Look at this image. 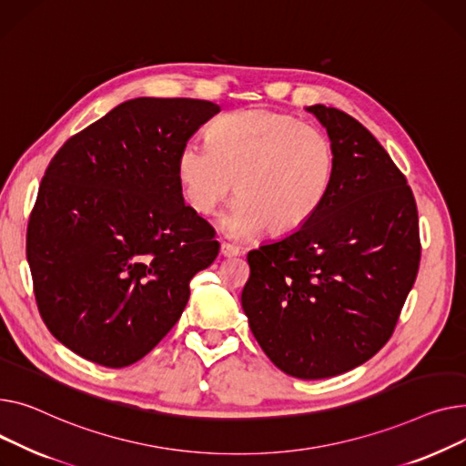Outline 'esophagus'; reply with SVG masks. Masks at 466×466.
<instances>
[{
	"mask_svg": "<svg viewBox=\"0 0 466 466\" xmlns=\"http://www.w3.org/2000/svg\"><path fill=\"white\" fill-rule=\"evenodd\" d=\"M220 252L224 258H235V256H240V248L235 244H229V242H222L220 246Z\"/></svg>",
	"mask_w": 466,
	"mask_h": 466,
	"instance_id": "esophagus-1",
	"label": "esophagus"
}]
</instances>
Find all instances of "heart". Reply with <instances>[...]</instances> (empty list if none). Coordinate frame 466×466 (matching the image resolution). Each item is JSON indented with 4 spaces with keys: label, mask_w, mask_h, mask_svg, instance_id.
Returning <instances> with one entry per match:
<instances>
[{
    "label": "heart",
    "mask_w": 466,
    "mask_h": 466,
    "mask_svg": "<svg viewBox=\"0 0 466 466\" xmlns=\"http://www.w3.org/2000/svg\"><path fill=\"white\" fill-rule=\"evenodd\" d=\"M337 147L329 133L291 115L246 108L218 120L210 141L189 137L177 157L186 203L210 214L237 184L224 229L244 238L265 228L284 235L307 226L329 196Z\"/></svg>",
    "instance_id": "1"
}]
</instances>
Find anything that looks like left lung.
Wrapping results in <instances>:
<instances>
[{
  "instance_id": "left-lung-1",
  "label": "left lung",
  "mask_w": 466,
  "mask_h": 466,
  "mask_svg": "<svg viewBox=\"0 0 466 466\" xmlns=\"http://www.w3.org/2000/svg\"><path fill=\"white\" fill-rule=\"evenodd\" d=\"M337 147V173L312 220L248 252L242 309L267 358L300 380L369 361L395 331L420 259L418 207L372 133L333 106H309Z\"/></svg>"
}]
</instances>
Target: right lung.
Listing matches in <instances>:
<instances>
[{
    "instance_id": "right-lung-1",
    "label": "right lung",
    "mask_w": 466,
    "mask_h": 466,
    "mask_svg": "<svg viewBox=\"0 0 466 466\" xmlns=\"http://www.w3.org/2000/svg\"><path fill=\"white\" fill-rule=\"evenodd\" d=\"M218 113L203 99L137 97L50 159L25 258L45 325L80 358L111 369L145 358L220 252L177 178L180 147Z\"/></svg>"
}]
</instances>
